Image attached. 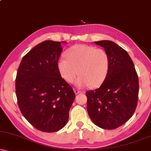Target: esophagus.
Here are the masks:
<instances>
[{
	"label": "esophagus",
	"instance_id": "obj_1",
	"mask_svg": "<svg viewBox=\"0 0 151 151\" xmlns=\"http://www.w3.org/2000/svg\"><path fill=\"white\" fill-rule=\"evenodd\" d=\"M74 91L75 92V94H81V93H83V91H82L80 89H78V88H74Z\"/></svg>",
	"mask_w": 151,
	"mask_h": 151
}]
</instances>
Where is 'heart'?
<instances>
[{
	"mask_svg": "<svg viewBox=\"0 0 151 151\" xmlns=\"http://www.w3.org/2000/svg\"><path fill=\"white\" fill-rule=\"evenodd\" d=\"M67 58H61L57 63L62 78L68 83H75L79 87L90 86L97 88L101 85L109 69V58L104 50L94 46L76 45L68 50Z\"/></svg>",
	"mask_w": 151,
	"mask_h": 151,
	"instance_id": "1",
	"label": "heart"
}]
</instances>
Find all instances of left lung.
I'll use <instances>...</instances> for the list:
<instances>
[{
	"mask_svg": "<svg viewBox=\"0 0 151 151\" xmlns=\"http://www.w3.org/2000/svg\"><path fill=\"white\" fill-rule=\"evenodd\" d=\"M103 47L109 58L107 76L97 89L86 92L87 110L94 124L112 130L126 123L135 111L139 80L128 52L111 41L94 42Z\"/></svg>",
	"mask_w": 151,
	"mask_h": 151,
	"instance_id": "8db88e82",
	"label": "left lung"
}]
</instances>
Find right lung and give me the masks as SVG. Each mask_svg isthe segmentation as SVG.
Instances as JSON below:
<instances>
[{"mask_svg":"<svg viewBox=\"0 0 151 151\" xmlns=\"http://www.w3.org/2000/svg\"><path fill=\"white\" fill-rule=\"evenodd\" d=\"M65 41H45L24 56L16 78V94L24 117L37 129L57 132L69 118L75 94L61 77L58 61Z\"/></svg>","mask_w":151,"mask_h":151,"instance_id":"right-lung-1","label":"right lung"}]
</instances>
